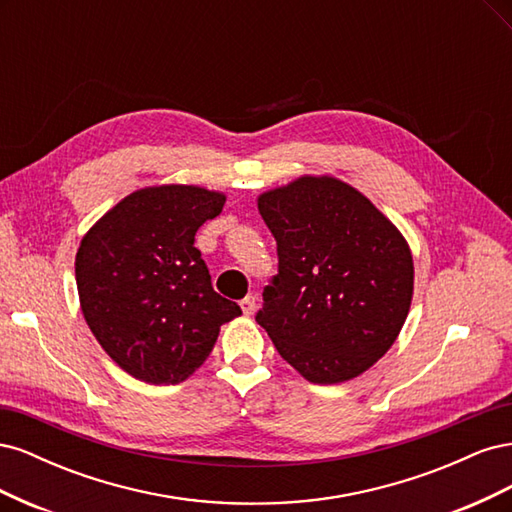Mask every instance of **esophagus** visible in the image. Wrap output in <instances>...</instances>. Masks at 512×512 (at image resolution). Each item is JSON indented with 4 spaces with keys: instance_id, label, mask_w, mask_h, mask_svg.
I'll list each match as a JSON object with an SVG mask.
<instances>
[{
    "instance_id": "obj_1",
    "label": "esophagus",
    "mask_w": 512,
    "mask_h": 512,
    "mask_svg": "<svg viewBox=\"0 0 512 512\" xmlns=\"http://www.w3.org/2000/svg\"><path fill=\"white\" fill-rule=\"evenodd\" d=\"M239 305H241L245 316H252L256 312V297H252V294H247V297Z\"/></svg>"
}]
</instances>
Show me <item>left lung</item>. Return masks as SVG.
I'll return each instance as SVG.
<instances>
[{"label":"left lung","instance_id":"left-lung-1","mask_svg":"<svg viewBox=\"0 0 512 512\" xmlns=\"http://www.w3.org/2000/svg\"><path fill=\"white\" fill-rule=\"evenodd\" d=\"M258 211L280 262L256 322L305 380L361 376L393 346L410 312L406 239L335 177H299L260 194Z\"/></svg>","mask_w":512,"mask_h":512}]
</instances>
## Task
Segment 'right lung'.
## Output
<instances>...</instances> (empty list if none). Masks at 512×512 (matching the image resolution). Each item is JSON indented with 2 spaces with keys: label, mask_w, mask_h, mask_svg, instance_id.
<instances>
[{
  "label": "right lung",
  "mask_w": 512,
  "mask_h": 512,
  "mask_svg": "<svg viewBox=\"0 0 512 512\" xmlns=\"http://www.w3.org/2000/svg\"><path fill=\"white\" fill-rule=\"evenodd\" d=\"M226 196L196 185L132 192L89 228L76 252L83 316L130 376L175 384L203 365L224 322L241 314L220 297L194 247Z\"/></svg>",
  "instance_id": "1"
}]
</instances>
